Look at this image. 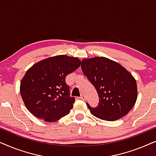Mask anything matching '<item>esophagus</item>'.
Wrapping results in <instances>:
<instances>
[{"mask_svg": "<svg viewBox=\"0 0 156 156\" xmlns=\"http://www.w3.org/2000/svg\"><path fill=\"white\" fill-rule=\"evenodd\" d=\"M80 99H82V100H85L86 99V97H85V96L84 95H81V97H80Z\"/></svg>", "mask_w": 156, "mask_h": 156, "instance_id": "1", "label": "esophagus"}]
</instances>
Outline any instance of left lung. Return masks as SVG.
Returning <instances> with one entry per match:
<instances>
[{"label": "left lung", "instance_id": "left-lung-1", "mask_svg": "<svg viewBox=\"0 0 156 156\" xmlns=\"http://www.w3.org/2000/svg\"><path fill=\"white\" fill-rule=\"evenodd\" d=\"M81 67L99 96L97 107L86 103L91 114L108 121L126 116L137 99V85L133 76L120 64L106 57L84 59Z\"/></svg>", "mask_w": 156, "mask_h": 156}]
</instances>
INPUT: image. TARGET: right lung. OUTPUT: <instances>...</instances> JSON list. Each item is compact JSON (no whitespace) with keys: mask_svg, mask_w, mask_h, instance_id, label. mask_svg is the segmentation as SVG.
Returning <instances> with one entry per match:
<instances>
[{"mask_svg":"<svg viewBox=\"0 0 156 156\" xmlns=\"http://www.w3.org/2000/svg\"><path fill=\"white\" fill-rule=\"evenodd\" d=\"M80 65L76 57L57 55L30 68L21 81L20 89L29 112L48 122H54L69 114L75 98L70 96L65 79Z\"/></svg>","mask_w":156,"mask_h":156,"instance_id":"add662e5","label":"right lung"}]
</instances>
